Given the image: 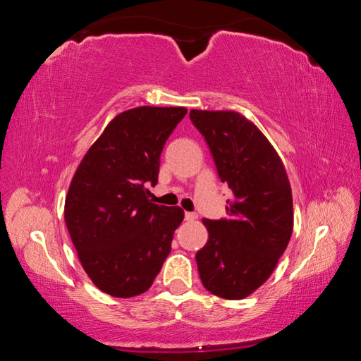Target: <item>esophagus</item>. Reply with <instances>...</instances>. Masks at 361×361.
I'll return each mask as SVG.
<instances>
[{
    "mask_svg": "<svg viewBox=\"0 0 361 361\" xmlns=\"http://www.w3.org/2000/svg\"><path fill=\"white\" fill-rule=\"evenodd\" d=\"M185 219H186V221H194V219H197V213H195V212H186L185 213Z\"/></svg>",
    "mask_w": 361,
    "mask_h": 361,
    "instance_id": "esophagus-1",
    "label": "esophagus"
}]
</instances>
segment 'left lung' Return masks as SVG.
<instances>
[{
  "label": "left lung",
  "mask_w": 361,
  "mask_h": 361,
  "mask_svg": "<svg viewBox=\"0 0 361 361\" xmlns=\"http://www.w3.org/2000/svg\"><path fill=\"white\" fill-rule=\"evenodd\" d=\"M219 180L229 186L221 219H204L209 242L195 253L202 285L224 299H243L276 269L293 232V197L277 151L253 122L234 111L191 109Z\"/></svg>",
  "instance_id": "8db88e82"
}]
</instances>
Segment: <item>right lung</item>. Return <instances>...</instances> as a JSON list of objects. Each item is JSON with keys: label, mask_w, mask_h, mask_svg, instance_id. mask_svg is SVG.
<instances>
[{"label": "right lung", "mask_w": 361, "mask_h": 361, "mask_svg": "<svg viewBox=\"0 0 361 361\" xmlns=\"http://www.w3.org/2000/svg\"><path fill=\"white\" fill-rule=\"evenodd\" d=\"M186 108L140 106L116 116L79 164L65 221L90 280L114 298L142 295L154 282L185 218L152 204L161 154Z\"/></svg>", "instance_id": "right-lung-1"}]
</instances>
